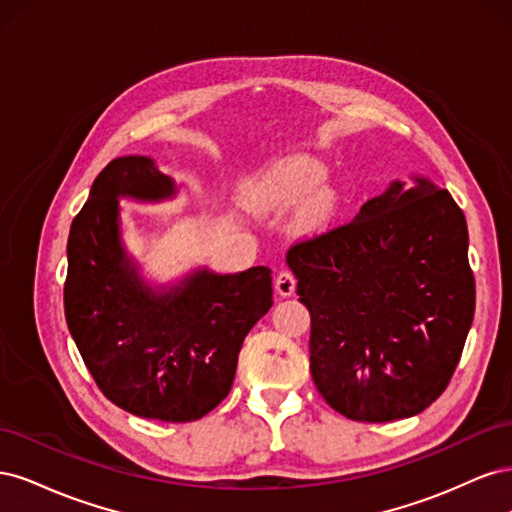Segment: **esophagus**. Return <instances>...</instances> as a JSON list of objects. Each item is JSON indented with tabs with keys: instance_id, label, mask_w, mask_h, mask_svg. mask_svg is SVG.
Listing matches in <instances>:
<instances>
[{
	"instance_id": "obj_1",
	"label": "esophagus",
	"mask_w": 512,
	"mask_h": 512,
	"mask_svg": "<svg viewBox=\"0 0 512 512\" xmlns=\"http://www.w3.org/2000/svg\"><path fill=\"white\" fill-rule=\"evenodd\" d=\"M297 288V277H294L292 271H280L275 277V290L282 297H290V294Z\"/></svg>"
}]
</instances>
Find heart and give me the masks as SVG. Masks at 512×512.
I'll return each mask as SVG.
<instances>
[{
    "instance_id": "obj_1",
    "label": "heart",
    "mask_w": 512,
    "mask_h": 512,
    "mask_svg": "<svg viewBox=\"0 0 512 512\" xmlns=\"http://www.w3.org/2000/svg\"><path fill=\"white\" fill-rule=\"evenodd\" d=\"M322 164L312 158H292L275 166L247 190V200L260 211H288L312 194L324 181ZM335 213V196L329 190L316 192L299 213V228L305 232L320 230Z\"/></svg>"
}]
</instances>
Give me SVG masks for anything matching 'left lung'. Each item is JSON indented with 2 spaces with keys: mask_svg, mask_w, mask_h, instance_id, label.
<instances>
[{
  "mask_svg": "<svg viewBox=\"0 0 512 512\" xmlns=\"http://www.w3.org/2000/svg\"><path fill=\"white\" fill-rule=\"evenodd\" d=\"M286 260L312 316L309 369L333 410L389 423L444 393L476 305L466 215L448 190L395 181L350 222L294 241Z\"/></svg>",
  "mask_w": 512,
  "mask_h": 512,
  "instance_id": "left-lung-1",
  "label": "left lung"
}]
</instances>
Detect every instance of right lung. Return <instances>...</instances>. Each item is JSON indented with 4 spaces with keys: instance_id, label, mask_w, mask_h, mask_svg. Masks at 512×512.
<instances>
[{
    "instance_id": "1",
    "label": "right lung",
    "mask_w": 512,
    "mask_h": 512,
    "mask_svg": "<svg viewBox=\"0 0 512 512\" xmlns=\"http://www.w3.org/2000/svg\"><path fill=\"white\" fill-rule=\"evenodd\" d=\"M175 185L147 156L108 162L72 220L64 309L70 335L108 401L190 423L232 389L245 335L273 305L271 269L198 271L170 292L141 282L119 241V196L160 200Z\"/></svg>"
}]
</instances>
